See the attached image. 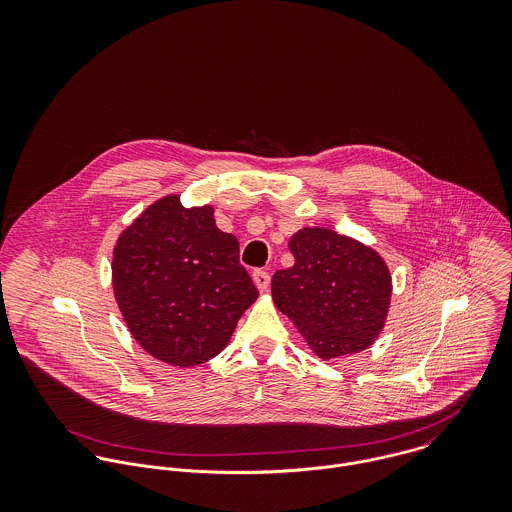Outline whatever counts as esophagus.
I'll return each mask as SVG.
<instances>
[{"instance_id": "esophagus-1", "label": "esophagus", "mask_w": 512, "mask_h": 512, "mask_svg": "<svg viewBox=\"0 0 512 512\" xmlns=\"http://www.w3.org/2000/svg\"><path fill=\"white\" fill-rule=\"evenodd\" d=\"M252 280H254L256 288H258V292H268V288H270V274H268V272L256 270V272L252 274Z\"/></svg>"}]
</instances>
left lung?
Returning <instances> with one entry per match:
<instances>
[{
	"instance_id": "left-lung-1",
	"label": "left lung",
	"mask_w": 512,
	"mask_h": 512,
	"mask_svg": "<svg viewBox=\"0 0 512 512\" xmlns=\"http://www.w3.org/2000/svg\"><path fill=\"white\" fill-rule=\"evenodd\" d=\"M292 268L272 278L274 305L288 315L321 361L368 349L386 325L392 276L365 242L323 226H305L288 242Z\"/></svg>"
}]
</instances>
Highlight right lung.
<instances>
[{
	"label": "right lung",
	"mask_w": 512,
	"mask_h": 512,
	"mask_svg": "<svg viewBox=\"0 0 512 512\" xmlns=\"http://www.w3.org/2000/svg\"><path fill=\"white\" fill-rule=\"evenodd\" d=\"M236 236L215 209L165 195L126 226L112 250V288L126 327L153 359L203 365L226 349L258 290L238 262Z\"/></svg>",
	"instance_id": "right-lung-1"
}]
</instances>
